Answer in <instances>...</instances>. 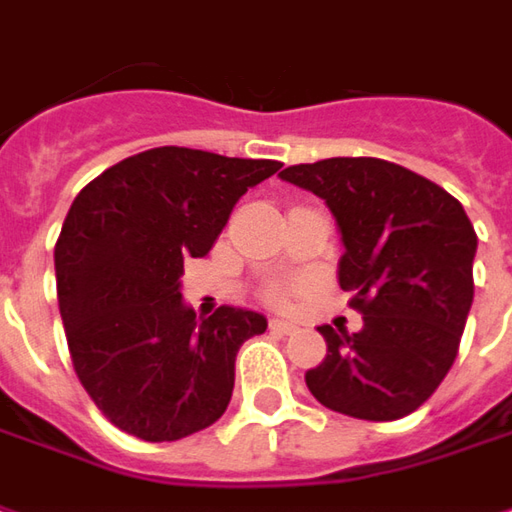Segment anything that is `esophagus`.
I'll list each match as a JSON object with an SVG mask.
<instances>
[{"label":"esophagus","mask_w":512,"mask_h":512,"mask_svg":"<svg viewBox=\"0 0 512 512\" xmlns=\"http://www.w3.org/2000/svg\"><path fill=\"white\" fill-rule=\"evenodd\" d=\"M269 330H271V333H280V336H291V333L297 330V325H291V322H283V319H271Z\"/></svg>","instance_id":"34e87169"}]
</instances>
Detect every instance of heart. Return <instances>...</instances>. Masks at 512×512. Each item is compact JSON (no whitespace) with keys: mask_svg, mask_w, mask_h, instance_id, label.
I'll use <instances>...</instances> for the list:
<instances>
[{"mask_svg":"<svg viewBox=\"0 0 512 512\" xmlns=\"http://www.w3.org/2000/svg\"><path fill=\"white\" fill-rule=\"evenodd\" d=\"M274 300H277V302H285V294H283V291H274Z\"/></svg>","mask_w":512,"mask_h":512,"instance_id":"1","label":"heart"}]
</instances>
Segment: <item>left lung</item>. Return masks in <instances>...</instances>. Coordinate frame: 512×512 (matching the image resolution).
Instances as JSON below:
<instances>
[{
  "mask_svg": "<svg viewBox=\"0 0 512 512\" xmlns=\"http://www.w3.org/2000/svg\"><path fill=\"white\" fill-rule=\"evenodd\" d=\"M325 198L342 232L339 285L358 333L322 325L325 361L305 373L316 401L358 420H398L429 401L460 350L474 302L476 232L440 184L387 159L333 156L280 173Z\"/></svg>",
  "mask_w": 512,
  "mask_h": 512,
  "instance_id": "obj_1",
  "label": "left lung"
}]
</instances>
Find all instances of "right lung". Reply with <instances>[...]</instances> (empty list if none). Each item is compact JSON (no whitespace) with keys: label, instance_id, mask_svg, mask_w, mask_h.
I'll return each instance as SVG.
<instances>
[{"label":"right lung","instance_id":"obj_1","mask_svg":"<svg viewBox=\"0 0 512 512\" xmlns=\"http://www.w3.org/2000/svg\"><path fill=\"white\" fill-rule=\"evenodd\" d=\"M277 170L165 145L75 196L55 243L58 308L75 373L117 429L170 443L227 412L235 356L269 322L232 305L196 316L182 300L184 260L207 255L238 198Z\"/></svg>","mask_w":512,"mask_h":512}]
</instances>
